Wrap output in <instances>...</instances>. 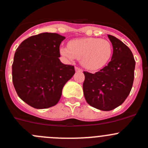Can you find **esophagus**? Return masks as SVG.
Here are the masks:
<instances>
[{
    "instance_id": "34e87169",
    "label": "esophagus",
    "mask_w": 148,
    "mask_h": 148,
    "mask_svg": "<svg viewBox=\"0 0 148 148\" xmlns=\"http://www.w3.org/2000/svg\"><path fill=\"white\" fill-rule=\"evenodd\" d=\"M75 72H83V70H81V68H78V67H75Z\"/></svg>"
}]
</instances>
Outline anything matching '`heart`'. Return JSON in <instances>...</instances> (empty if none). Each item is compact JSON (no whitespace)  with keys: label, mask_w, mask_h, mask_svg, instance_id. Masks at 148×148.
Segmentation results:
<instances>
[{"label":"heart","mask_w":148,"mask_h":148,"mask_svg":"<svg viewBox=\"0 0 148 148\" xmlns=\"http://www.w3.org/2000/svg\"><path fill=\"white\" fill-rule=\"evenodd\" d=\"M60 53L67 59L81 60L83 67L91 71L103 68L112 56V45L100 38L87 37L69 42L68 47H62Z\"/></svg>","instance_id":"b5f03b06"}]
</instances>
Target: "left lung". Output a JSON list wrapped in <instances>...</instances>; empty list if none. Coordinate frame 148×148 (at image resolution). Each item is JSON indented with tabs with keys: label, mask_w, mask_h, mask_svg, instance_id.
Masks as SVG:
<instances>
[{
	"label": "left lung",
	"mask_w": 148,
	"mask_h": 148,
	"mask_svg": "<svg viewBox=\"0 0 148 148\" xmlns=\"http://www.w3.org/2000/svg\"><path fill=\"white\" fill-rule=\"evenodd\" d=\"M113 47L112 59L99 72H84V95L89 105L101 111H111L121 105L133 86L136 62L129 47L108 34Z\"/></svg>",
	"instance_id": "1"
}]
</instances>
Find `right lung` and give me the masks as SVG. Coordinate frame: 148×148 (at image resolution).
Masks as SVG:
<instances>
[{"label":"right lung","instance_id":"1","mask_svg":"<svg viewBox=\"0 0 148 148\" xmlns=\"http://www.w3.org/2000/svg\"><path fill=\"white\" fill-rule=\"evenodd\" d=\"M64 36L42 33L22 42L14 53L12 81L21 100L38 109L56 105L65 84L75 74L61 62L59 46Z\"/></svg>","mask_w":148,"mask_h":148}]
</instances>
